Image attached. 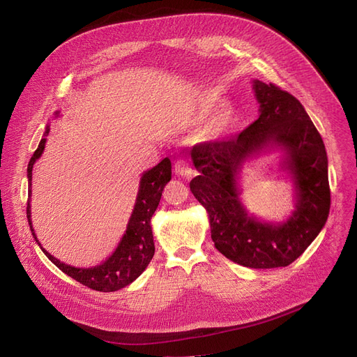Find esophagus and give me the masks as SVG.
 Instances as JSON below:
<instances>
[{"mask_svg": "<svg viewBox=\"0 0 357 357\" xmlns=\"http://www.w3.org/2000/svg\"><path fill=\"white\" fill-rule=\"evenodd\" d=\"M174 172L176 174L181 176V177H192L195 174L193 168L189 165V162L185 160H178L176 164H174Z\"/></svg>", "mask_w": 357, "mask_h": 357, "instance_id": "obj_1", "label": "esophagus"}]
</instances>
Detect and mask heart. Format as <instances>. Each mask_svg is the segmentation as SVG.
I'll use <instances>...</instances> for the list:
<instances>
[{"label":"heart","instance_id":"obj_1","mask_svg":"<svg viewBox=\"0 0 357 357\" xmlns=\"http://www.w3.org/2000/svg\"><path fill=\"white\" fill-rule=\"evenodd\" d=\"M220 103V98L216 96H208L199 100V103L193 112V117L196 123H202L215 112L218 105ZM234 121V109L229 105H225L220 107L215 116L211 119V122L206 125V128L203 129V137L208 139H215L219 138L220 135H224L228 128L231 126Z\"/></svg>","mask_w":357,"mask_h":357}]
</instances>
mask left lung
<instances>
[{"label":"left lung","mask_w":357,"mask_h":357,"mask_svg":"<svg viewBox=\"0 0 357 357\" xmlns=\"http://www.w3.org/2000/svg\"><path fill=\"white\" fill-rule=\"evenodd\" d=\"M260 116L229 139L203 142L192 149L200 176L190 190L209 213L212 241L234 263L251 268L294 263L326 225L330 212L328 160L324 142L301 101L276 84L254 79ZM266 147L287 152L294 176L297 209L282 225L250 217L238 197L236 174L244 160Z\"/></svg>","instance_id":"8db88e82"}]
</instances>
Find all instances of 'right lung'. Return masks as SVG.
Here are the masks:
<instances>
[{
	"instance_id": "1",
	"label": "right lung",
	"mask_w": 357,
	"mask_h": 357,
	"mask_svg": "<svg viewBox=\"0 0 357 357\" xmlns=\"http://www.w3.org/2000/svg\"><path fill=\"white\" fill-rule=\"evenodd\" d=\"M49 133V126L45 130L43 138L35 151V154L30 158L27 167V178L29 185L31 188V169L33 164L42 155L46 144V135ZM172 180V161L169 158H164L158 165L148 169L142 174L139 192L137 197V203L129 219V224L126 228L125 235L122 236V241L119 243L116 251L112 256L100 266L90 267V268H79L73 267L62 263L61 260L55 259L54 256L43 250L47 259L52 261L56 267H59L65 275L75 279L81 284L90 287V289L100 291V292H114L122 289L137 279L142 271L146 268L149 261L154 257L155 245H154V235L151 229V218L154 215L155 209L158 208V203L164 190V185ZM31 193V190H29ZM29 193V195H30ZM27 219L30 231L35 236L36 243L39 244L36 234L33 232L31 225V215H30V196L27 200ZM40 245V244H39Z\"/></svg>"
}]
</instances>
